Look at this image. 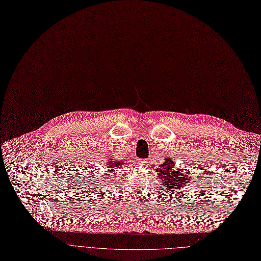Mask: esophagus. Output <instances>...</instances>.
Listing matches in <instances>:
<instances>
[{
  "instance_id": "esophagus-1",
  "label": "esophagus",
  "mask_w": 261,
  "mask_h": 261,
  "mask_svg": "<svg viewBox=\"0 0 261 261\" xmlns=\"http://www.w3.org/2000/svg\"><path fill=\"white\" fill-rule=\"evenodd\" d=\"M139 164H140L141 166H145V167H146V161H145V160H140V161H139Z\"/></svg>"
}]
</instances>
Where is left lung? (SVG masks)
<instances>
[{
  "mask_svg": "<svg viewBox=\"0 0 261 261\" xmlns=\"http://www.w3.org/2000/svg\"><path fill=\"white\" fill-rule=\"evenodd\" d=\"M165 160L166 161L161 164L159 168L155 169L159 178H161V180L166 184L167 188L169 187L173 190H181L182 188L180 186H187L189 184L188 180H191V177L188 179L189 175H186L190 174V171H188V173H184V169L175 170L174 161L171 160L170 158Z\"/></svg>",
  "mask_w": 261,
  "mask_h": 261,
  "instance_id": "left-lung-1",
  "label": "left lung"
}]
</instances>
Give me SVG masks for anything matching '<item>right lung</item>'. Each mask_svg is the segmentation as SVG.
<instances>
[{
	"label": "right lung",
	"mask_w": 261,
	"mask_h": 261,
	"mask_svg": "<svg viewBox=\"0 0 261 261\" xmlns=\"http://www.w3.org/2000/svg\"><path fill=\"white\" fill-rule=\"evenodd\" d=\"M110 160H111V161H109V162H108L109 168H111L110 172H114V171H115V169H119V168H121V167H122V164L124 163V162H119V161H113V159H112V158H110Z\"/></svg>",
	"instance_id": "add662e5"
}]
</instances>
